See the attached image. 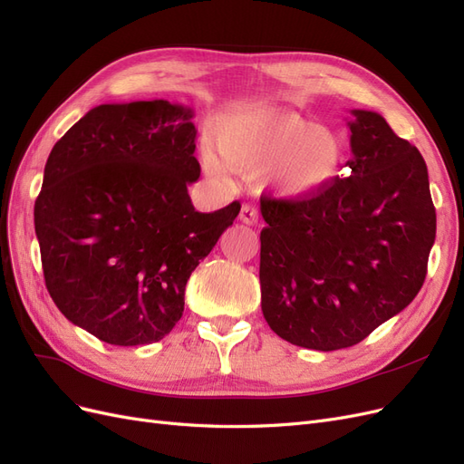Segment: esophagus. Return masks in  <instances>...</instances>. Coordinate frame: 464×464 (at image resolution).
<instances>
[{
	"label": "esophagus",
	"mask_w": 464,
	"mask_h": 464,
	"mask_svg": "<svg viewBox=\"0 0 464 464\" xmlns=\"http://www.w3.org/2000/svg\"><path fill=\"white\" fill-rule=\"evenodd\" d=\"M240 220L244 224H251V227H254V224H257L259 220V210L251 205H244L240 210Z\"/></svg>",
	"instance_id": "34e87169"
}]
</instances>
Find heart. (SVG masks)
<instances>
[{
	"label": "heart",
	"mask_w": 464,
	"mask_h": 464,
	"mask_svg": "<svg viewBox=\"0 0 464 464\" xmlns=\"http://www.w3.org/2000/svg\"><path fill=\"white\" fill-rule=\"evenodd\" d=\"M218 159L203 152V166L217 184L228 186L223 166L240 176H265L285 199H305L331 186L346 160L343 137L296 114L236 120L217 137Z\"/></svg>",
	"instance_id": "1"
}]
</instances>
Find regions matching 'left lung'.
Listing matches in <instances>:
<instances>
[{
    "label": "left lung",
    "mask_w": 464,
    "mask_h": 464,
    "mask_svg": "<svg viewBox=\"0 0 464 464\" xmlns=\"http://www.w3.org/2000/svg\"><path fill=\"white\" fill-rule=\"evenodd\" d=\"M348 176L305 199L261 198V310L302 348L354 346L424 285L435 207L420 150L353 110Z\"/></svg>",
    "instance_id": "1"
}]
</instances>
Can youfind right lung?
<instances>
[{"label":"right lung","mask_w":464,"mask_h":464,"mask_svg":"<svg viewBox=\"0 0 464 464\" xmlns=\"http://www.w3.org/2000/svg\"><path fill=\"white\" fill-rule=\"evenodd\" d=\"M193 110L101 104L53 145L34 203L46 288L73 325L116 346L159 343L184 314L189 275L232 227L234 201L195 210Z\"/></svg>","instance_id":"obj_1"}]
</instances>
